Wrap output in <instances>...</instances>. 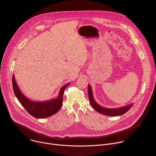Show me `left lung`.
<instances>
[{
    "mask_svg": "<svg viewBox=\"0 0 156 156\" xmlns=\"http://www.w3.org/2000/svg\"><path fill=\"white\" fill-rule=\"evenodd\" d=\"M88 97H89V101L90 103L92 108L97 111L98 112H99L102 114H105V115L110 116H120L126 113L127 111H128L133 106V104L124 106L122 108H116V109H108V108H104L101 107V105L98 104L94 100L92 92V88L88 85Z\"/></svg>",
    "mask_w": 156,
    "mask_h": 156,
    "instance_id": "obj_1",
    "label": "left lung"
}]
</instances>
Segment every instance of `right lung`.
Masks as SVG:
<instances>
[{
	"label": "right lung",
	"instance_id": "add662e5",
	"mask_svg": "<svg viewBox=\"0 0 156 156\" xmlns=\"http://www.w3.org/2000/svg\"><path fill=\"white\" fill-rule=\"evenodd\" d=\"M13 90L18 100L27 111L32 116L37 118H45L52 116L58 111L62 106L64 90L70 83L63 86L60 90L59 95L57 99L46 102L31 101L21 92L15 81L14 75L12 78Z\"/></svg>",
	"mask_w": 156,
	"mask_h": 156
}]
</instances>
